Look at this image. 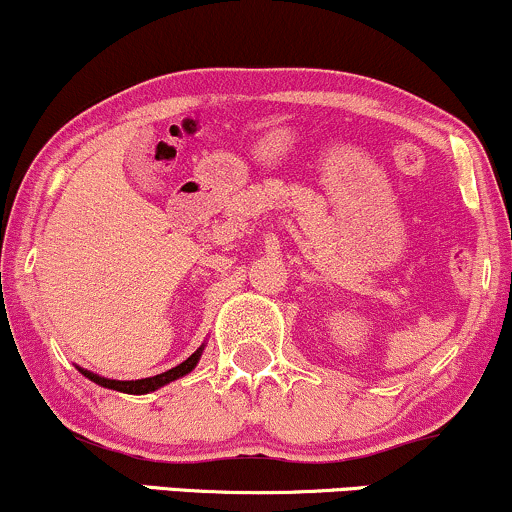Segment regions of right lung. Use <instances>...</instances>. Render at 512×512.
<instances>
[{
    "label": "right lung",
    "instance_id": "1",
    "mask_svg": "<svg viewBox=\"0 0 512 512\" xmlns=\"http://www.w3.org/2000/svg\"><path fill=\"white\" fill-rule=\"evenodd\" d=\"M202 351H204V346H199L195 354L187 358V361H182L180 366L170 368L161 375H154V378H142V380H110V378H101V375L91 373V370H84L79 366H76V368H79V373L86 375L88 380H93V383L101 385V387H108V390L127 392V395H146V392H154V390H158V387L173 383V380H178V378H182V375L190 373V370H195L199 358H202Z\"/></svg>",
    "mask_w": 512,
    "mask_h": 512
}]
</instances>
